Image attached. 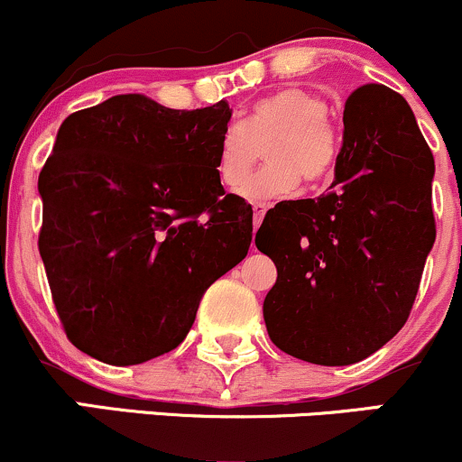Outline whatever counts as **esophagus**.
<instances>
[{
    "instance_id": "34e87169",
    "label": "esophagus",
    "mask_w": 462,
    "mask_h": 462,
    "mask_svg": "<svg viewBox=\"0 0 462 462\" xmlns=\"http://www.w3.org/2000/svg\"><path fill=\"white\" fill-rule=\"evenodd\" d=\"M252 210H254V227H258L263 224L264 213H267V204H263V201H254Z\"/></svg>"
}]
</instances>
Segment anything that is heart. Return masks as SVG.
Returning <instances> with one entry per match:
<instances>
[{"label":"heart","mask_w":462,"mask_h":462,"mask_svg":"<svg viewBox=\"0 0 462 462\" xmlns=\"http://www.w3.org/2000/svg\"><path fill=\"white\" fill-rule=\"evenodd\" d=\"M328 104L306 88H282L261 99L247 115L224 130L217 145L215 169L226 189L247 182L254 164L263 167L245 187L249 199H273L304 187L315 189L332 178L338 158V136L328 119Z\"/></svg>","instance_id":"obj_1"}]
</instances>
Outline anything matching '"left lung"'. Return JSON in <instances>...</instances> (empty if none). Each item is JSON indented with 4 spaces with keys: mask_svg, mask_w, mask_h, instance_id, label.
<instances>
[{
    "mask_svg": "<svg viewBox=\"0 0 462 462\" xmlns=\"http://www.w3.org/2000/svg\"><path fill=\"white\" fill-rule=\"evenodd\" d=\"M343 125L330 190L282 201L256 232L278 269L263 304L269 338L326 367L358 363L402 330L437 236L434 158L406 99L365 84Z\"/></svg>",
    "mask_w": 462,
    "mask_h": 462,
    "instance_id": "left-lung-1",
    "label": "left lung"
}]
</instances>
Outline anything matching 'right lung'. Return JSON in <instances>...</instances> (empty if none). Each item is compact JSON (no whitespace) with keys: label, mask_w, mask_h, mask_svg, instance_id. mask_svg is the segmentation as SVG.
<instances>
[{"label":"right lung","mask_w":462,"mask_h":462,"mask_svg":"<svg viewBox=\"0 0 462 462\" xmlns=\"http://www.w3.org/2000/svg\"><path fill=\"white\" fill-rule=\"evenodd\" d=\"M227 102L115 95L62 121L41 169L39 252L67 338L108 365L171 352L204 291L247 256L252 206L226 193Z\"/></svg>","instance_id":"obj_1"}]
</instances>
